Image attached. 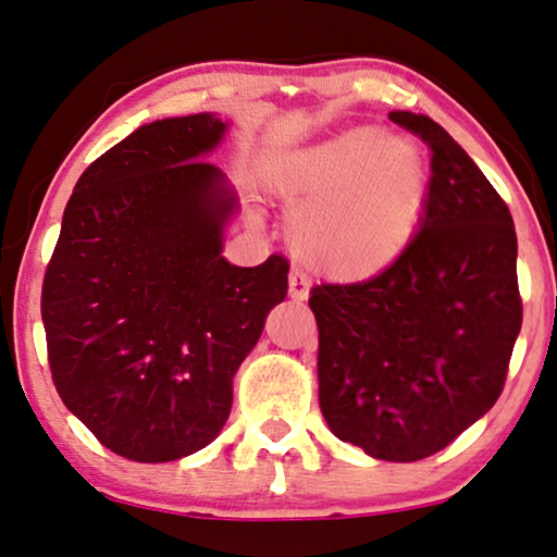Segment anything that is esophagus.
Instances as JSON below:
<instances>
[{
  "label": "esophagus",
  "mask_w": 557,
  "mask_h": 557,
  "mask_svg": "<svg viewBox=\"0 0 557 557\" xmlns=\"http://www.w3.org/2000/svg\"><path fill=\"white\" fill-rule=\"evenodd\" d=\"M308 290H311V285H308V277L298 270V267H293V272H290V298L293 300H306Z\"/></svg>",
  "instance_id": "esophagus-1"
}]
</instances>
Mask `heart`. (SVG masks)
Listing matches in <instances>:
<instances>
[{
  "label": "heart",
  "instance_id": "b5f03b06",
  "mask_svg": "<svg viewBox=\"0 0 557 557\" xmlns=\"http://www.w3.org/2000/svg\"><path fill=\"white\" fill-rule=\"evenodd\" d=\"M272 187L306 262L331 280L362 283L388 270L417 234L426 164L413 140L351 128L285 157Z\"/></svg>",
  "mask_w": 557,
  "mask_h": 557
}]
</instances>
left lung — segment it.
I'll list each match as a JSON object with an SVG mask.
<instances>
[{"label":"left lung","instance_id":"1","mask_svg":"<svg viewBox=\"0 0 557 557\" xmlns=\"http://www.w3.org/2000/svg\"><path fill=\"white\" fill-rule=\"evenodd\" d=\"M432 153L424 213L375 277L319 285V404L331 432L377 460L445 449L491 411L522 329L517 231L460 144L417 112H391Z\"/></svg>","mask_w":557,"mask_h":557}]
</instances>
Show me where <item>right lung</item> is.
<instances>
[{
	"label": "right lung",
	"instance_id": "add662e5",
	"mask_svg": "<svg viewBox=\"0 0 557 557\" xmlns=\"http://www.w3.org/2000/svg\"><path fill=\"white\" fill-rule=\"evenodd\" d=\"M210 112L140 125L91 161L44 277L48 364L63 404L104 447L169 462L221 434L234 375L287 295L285 257L223 259L236 195Z\"/></svg>",
	"mask_w": 557,
	"mask_h": 557
}]
</instances>
